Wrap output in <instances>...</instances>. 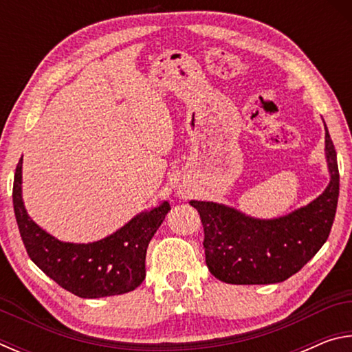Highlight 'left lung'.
Listing matches in <instances>:
<instances>
[{"label": "left lung", "mask_w": 352, "mask_h": 352, "mask_svg": "<svg viewBox=\"0 0 352 352\" xmlns=\"http://www.w3.org/2000/svg\"><path fill=\"white\" fill-rule=\"evenodd\" d=\"M326 157L329 186L289 216L259 220L212 201H189L200 214L206 265L214 276L242 285L283 283L317 254L329 237L340 188L337 153L327 129Z\"/></svg>", "instance_id": "1"}]
</instances>
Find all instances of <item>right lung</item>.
<instances>
[{"mask_svg": "<svg viewBox=\"0 0 352 352\" xmlns=\"http://www.w3.org/2000/svg\"><path fill=\"white\" fill-rule=\"evenodd\" d=\"M21 160L15 169L12 199L21 241L34 264L80 298L122 295L138 287L146 278L148 242L170 210L168 201L140 214L102 241L60 242L28 216L21 199Z\"/></svg>", "mask_w": 352, "mask_h": 352, "instance_id": "1", "label": "right lung"}]
</instances>
